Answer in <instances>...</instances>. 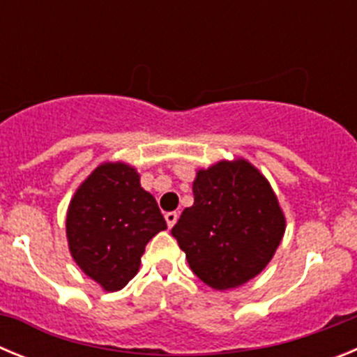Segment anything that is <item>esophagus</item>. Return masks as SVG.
<instances>
[{"instance_id": "obj_1", "label": "esophagus", "mask_w": 357, "mask_h": 357, "mask_svg": "<svg viewBox=\"0 0 357 357\" xmlns=\"http://www.w3.org/2000/svg\"><path fill=\"white\" fill-rule=\"evenodd\" d=\"M164 218H166V223H168V227L172 229V227L176 223V220H178V214H176L175 211H172V213L164 214Z\"/></svg>"}]
</instances>
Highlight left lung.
Returning <instances> with one entry per match:
<instances>
[{"label":"left lung","mask_w":357,"mask_h":357,"mask_svg":"<svg viewBox=\"0 0 357 357\" xmlns=\"http://www.w3.org/2000/svg\"><path fill=\"white\" fill-rule=\"evenodd\" d=\"M193 195L172 234L195 275L220 291L259 275L286 230L266 176L247 159L220 160L198 169Z\"/></svg>","instance_id":"8db88e82"}]
</instances>
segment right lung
<instances>
[{
	"instance_id": "right-lung-1",
	"label": "right lung",
	"mask_w": 357,
	"mask_h": 357,
	"mask_svg": "<svg viewBox=\"0 0 357 357\" xmlns=\"http://www.w3.org/2000/svg\"><path fill=\"white\" fill-rule=\"evenodd\" d=\"M127 162H103L73 195L66 216L71 257L105 291H118L139 272L144 247L166 229L155 198Z\"/></svg>"
}]
</instances>
